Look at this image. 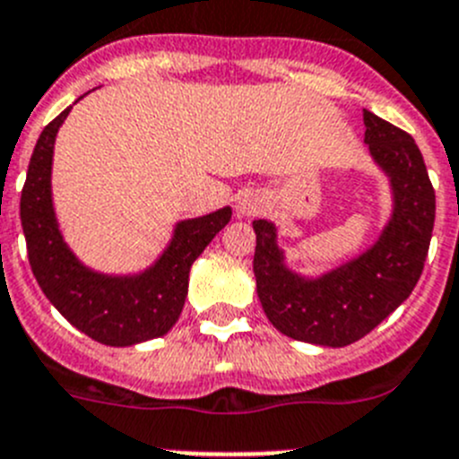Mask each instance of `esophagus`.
<instances>
[{
	"mask_svg": "<svg viewBox=\"0 0 459 459\" xmlns=\"http://www.w3.org/2000/svg\"><path fill=\"white\" fill-rule=\"evenodd\" d=\"M261 198H256L254 194H245V196L238 201V214H240V217H254L256 212H261Z\"/></svg>",
	"mask_w": 459,
	"mask_h": 459,
	"instance_id": "1",
	"label": "esophagus"
}]
</instances>
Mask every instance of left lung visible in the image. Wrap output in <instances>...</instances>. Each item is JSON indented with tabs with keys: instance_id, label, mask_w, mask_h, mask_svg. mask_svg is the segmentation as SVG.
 <instances>
[{
	"instance_id": "8db88e82",
	"label": "left lung",
	"mask_w": 459,
	"mask_h": 459,
	"mask_svg": "<svg viewBox=\"0 0 459 459\" xmlns=\"http://www.w3.org/2000/svg\"><path fill=\"white\" fill-rule=\"evenodd\" d=\"M362 119L369 154L393 191V214L369 249L305 277L286 265L273 221H254L258 300L270 324L290 340L333 349L353 344L411 296L428 258L437 205L420 150L406 131L369 110Z\"/></svg>"
}]
</instances>
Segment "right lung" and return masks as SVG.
Masks as SVG:
<instances>
[{"mask_svg":"<svg viewBox=\"0 0 459 459\" xmlns=\"http://www.w3.org/2000/svg\"><path fill=\"white\" fill-rule=\"evenodd\" d=\"M71 106L41 131L20 196V221L31 273L71 325L106 346H134L169 333L189 290L191 263L230 221L233 210L178 221L161 256L135 274H103L78 261L59 230L53 205V152Z\"/></svg>","mask_w":459,"mask_h":459,"instance_id":"1","label":"right lung"}]
</instances>
